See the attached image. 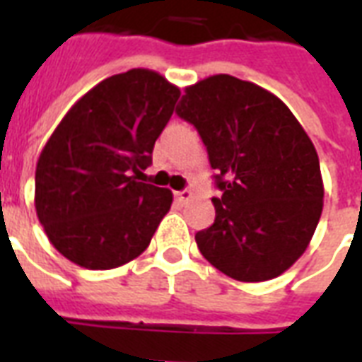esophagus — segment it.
Returning a JSON list of instances; mask_svg holds the SVG:
<instances>
[{"label": "esophagus", "instance_id": "1", "mask_svg": "<svg viewBox=\"0 0 362 362\" xmlns=\"http://www.w3.org/2000/svg\"><path fill=\"white\" fill-rule=\"evenodd\" d=\"M175 199L178 203H187L192 199V192L189 189H182V192H175Z\"/></svg>", "mask_w": 362, "mask_h": 362}]
</instances>
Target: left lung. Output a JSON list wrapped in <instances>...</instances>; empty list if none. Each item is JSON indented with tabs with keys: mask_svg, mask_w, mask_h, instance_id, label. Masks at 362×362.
<instances>
[{
	"mask_svg": "<svg viewBox=\"0 0 362 362\" xmlns=\"http://www.w3.org/2000/svg\"><path fill=\"white\" fill-rule=\"evenodd\" d=\"M176 115L199 131L216 169V220L195 235L203 257L238 281L286 272L323 210L314 144L274 93L231 75L186 88Z\"/></svg>",
	"mask_w": 362,
	"mask_h": 362,
	"instance_id": "left-lung-1",
	"label": "left lung"
}]
</instances>
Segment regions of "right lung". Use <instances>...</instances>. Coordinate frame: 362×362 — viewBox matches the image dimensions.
<instances>
[{
    "label": "right lung",
    "instance_id": "right-lung-1",
    "mask_svg": "<svg viewBox=\"0 0 362 362\" xmlns=\"http://www.w3.org/2000/svg\"><path fill=\"white\" fill-rule=\"evenodd\" d=\"M180 90L150 69L109 76L54 129L35 169V210L48 240L84 269L139 257L173 193L136 182L173 116Z\"/></svg>",
    "mask_w": 362,
    "mask_h": 362
}]
</instances>
